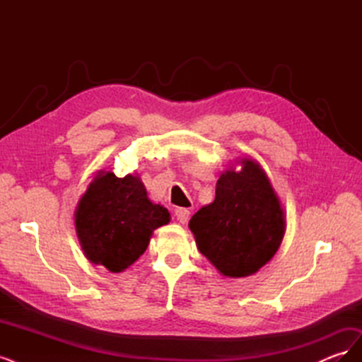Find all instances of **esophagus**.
Returning <instances> with one entry per match:
<instances>
[{"label": "esophagus", "mask_w": 362, "mask_h": 362, "mask_svg": "<svg viewBox=\"0 0 362 362\" xmlns=\"http://www.w3.org/2000/svg\"><path fill=\"white\" fill-rule=\"evenodd\" d=\"M175 216H177V221L180 223H187L189 217H190V211L187 210V208H177V210H175Z\"/></svg>", "instance_id": "esophagus-1"}]
</instances>
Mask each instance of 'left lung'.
<instances>
[{"label":"left lung","mask_w":362,"mask_h":362,"mask_svg":"<svg viewBox=\"0 0 362 362\" xmlns=\"http://www.w3.org/2000/svg\"><path fill=\"white\" fill-rule=\"evenodd\" d=\"M229 168L216 184V198L189 222L201 254L228 278L254 275L281 246L286 216L262 168L252 158Z\"/></svg>","instance_id":"left-lung-1"}]
</instances>
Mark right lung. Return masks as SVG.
<instances>
[{"label":"right lung","instance_id":"right-lung-1","mask_svg":"<svg viewBox=\"0 0 362 362\" xmlns=\"http://www.w3.org/2000/svg\"><path fill=\"white\" fill-rule=\"evenodd\" d=\"M168 208L152 204L139 175L117 178L100 170L76 205L75 228L86 258L112 273L146 250L154 229L168 225Z\"/></svg>","mask_w":362,"mask_h":362}]
</instances>
